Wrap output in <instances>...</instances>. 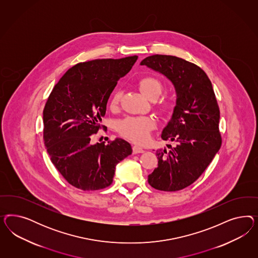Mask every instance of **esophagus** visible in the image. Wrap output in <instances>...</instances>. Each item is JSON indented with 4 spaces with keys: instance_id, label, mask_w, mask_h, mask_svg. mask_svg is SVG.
I'll return each mask as SVG.
<instances>
[{
    "instance_id": "obj_1",
    "label": "esophagus",
    "mask_w": 258,
    "mask_h": 258,
    "mask_svg": "<svg viewBox=\"0 0 258 258\" xmlns=\"http://www.w3.org/2000/svg\"><path fill=\"white\" fill-rule=\"evenodd\" d=\"M133 153L137 154V153H143L145 150L140 148L139 146H133Z\"/></svg>"
}]
</instances>
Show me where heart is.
I'll return each mask as SVG.
<instances>
[{"label": "heart", "instance_id": "obj_1", "mask_svg": "<svg viewBox=\"0 0 258 258\" xmlns=\"http://www.w3.org/2000/svg\"><path fill=\"white\" fill-rule=\"evenodd\" d=\"M138 87L142 94L149 100H156L164 91V83L154 76H145L138 79ZM121 100V94L116 92L109 100L110 109H115ZM155 108L160 113L167 114L175 108V100L169 96L160 98L155 104ZM155 120L150 117H130L121 120L117 125L118 133L125 138L135 143H145L149 139L150 133L155 128Z\"/></svg>", "mask_w": 258, "mask_h": 258}]
</instances>
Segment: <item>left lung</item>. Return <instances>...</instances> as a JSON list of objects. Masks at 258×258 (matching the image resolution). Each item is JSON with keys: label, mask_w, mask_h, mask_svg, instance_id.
Instances as JSON below:
<instances>
[{"label": "left lung", "mask_w": 258, "mask_h": 258, "mask_svg": "<svg viewBox=\"0 0 258 258\" xmlns=\"http://www.w3.org/2000/svg\"><path fill=\"white\" fill-rule=\"evenodd\" d=\"M171 80L177 93L172 119L162 138L176 144L169 150H157L158 166L149 175V183L161 191L187 187L198 180L219 151V105L211 81L194 63L180 57L153 55L142 60Z\"/></svg>", "instance_id": "8db88e82"}]
</instances>
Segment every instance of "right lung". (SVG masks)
<instances>
[{"mask_svg":"<svg viewBox=\"0 0 258 258\" xmlns=\"http://www.w3.org/2000/svg\"><path fill=\"white\" fill-rule=\"evenodd\" d=\"M138 56L78 63L55 84L43 109V141L55 168L71 185L83 191L108 187L116 164L132 154L123 139L93 145L107 103L117 81Z\"/></svg>","mask_w":258,"mask_h":258,"instance_id":"obj_1","label":"right lung"}]
</instances>
